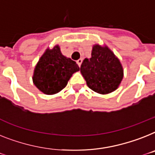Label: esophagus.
Segmentation results:
<instances>
[{
    "mask_svg": "<svg viewBox=\"0 0 155 155\" xmlns=\"http://www.w3.org/2000/svg\"><path fill=\"white\" fill-rule=\"evenodd\" d=\"M76 62H77V64H78V65H79V66H81V64H82V62H83V60H82V59H79V60H77V61H76Z\"/></svg>",
    "mask_w": 155,
    "mask_h": 155,
    "instance_id": "1",
    "label": "esophagus"
}]
</instances>
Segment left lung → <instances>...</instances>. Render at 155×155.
Here are the masks:
<instances>
[{"label": "left lung", "mask_w": 155, "mask_h": 155, "mask_svg": "<svg viewBox=\"0 0 155 155\" xmlns=\"http://www.w3.org/2000/svg\"><path fill=\"white\" fill-rule=\"evenodd\" d=\"M80 72L89 88L103 95L116 90L123 78L119 59L107 46L99 45L93 46L91 57L84 60Z\"/></svg>", "instance_id": "1"}]
</instances>
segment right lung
Returning a JSON list of instances; mask_svg holds the SVG:
<instances>
[{
	"label": "right lung",
	"mask_w": 155,
	"mask_h": 155,
	"mask_svg": "<svg viewBox=\"0 0 155 155\" xmlns=\"http://www.w3.org/2000/svg\"><path fill=\"white\" fill-rule=\"evenodd\" d=\"M80 70L75 61L61 53L59 45L48 48L34 69L35 86L46 95H54L64 88L72 74Z\"/></svg>",
	"instance_id": "obj_1"
}]
</instances>
